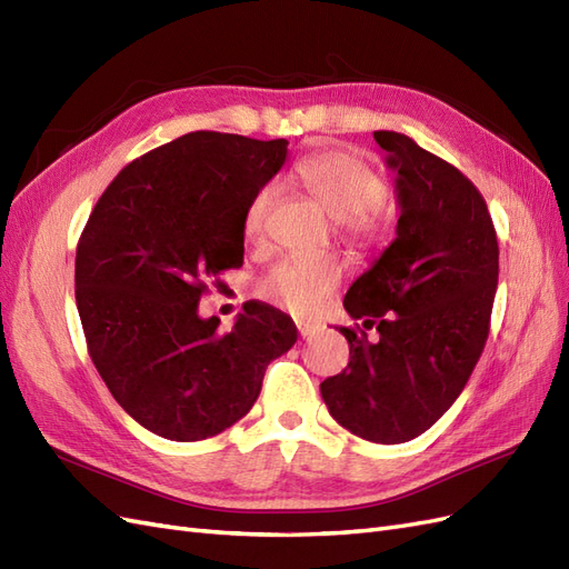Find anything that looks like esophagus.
Listing matches in <instances>:
<instances>
[{"label":"esophagus","instance_id":"obj_1","mask_svg":"<svg viewBox=\"0 0 569 569\" xmlns=\"http://www.w3.org/2000/svg\"><path fill=\"white\" fill-rule=\"evenodd\" d=\"M298 331L302 338H310L319 331V323L317 321H307V319H298Z\"/></svg>","mask_w":569,"mask_h":569}]
</instances>
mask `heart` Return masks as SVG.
<instances>
[{"instance_id":"obj_1","label":"heart","mask_w":569,"mask_h":569,"mask_svg":"<svg viewBox=\"0 0 569 569\" xmlns=\"http://www.w3.org/2000/svg\"><path fill=\"white\" fill-rule=\"evenodd\" d=\"M296 176L331 219L346 223L352 238L371 240L381 231L383 217L379 202L386 194V183L365 157L346 148L315 152L300 161ZM271 200V186L259 188L250 198L242 214V233L248 240H257L264 233ZM338 281L340 267L336 262L290 254L262 276L257 293L283 310L307 315L331 296Z\"/></svg>"}]
</instances>
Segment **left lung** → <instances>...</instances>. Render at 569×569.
I'll list each match as a JSON object with an SVG mask.
<instances>
[{
    "label": "left lung",
    "instance_id": "1",
    "mask_svg": "<svg viewBox=\"0 0 569 569\" xmlns=\"http://www.w3.org/2000/svg\"><path fill=\"white\" fill-rule=\"evenodd\" d=\"M396 171V240L343 300L350 362L321 381L331 417L371 443H405L458 400L489 338L498 240L481 192L441 157L377 131Z\"/></svg>",
    "mask_w": 569,
    "mask_h": 569
}]
</instances>
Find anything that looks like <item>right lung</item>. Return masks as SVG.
I'll return each instance as SVG.
<instances>
[{
	"label": "right lung",
	"mask_w": 569,
	"mask_h": 569,
	"mask_svg": "<svg viewBox=\"0 0 569 569\" xmlns=\"http://www.w3.org/2000/svg\"><path fill=\"white\" fill-rule=\"evenodd\" d=\"M288 140L194 131L123 167L76 250V305L113 400L169 441H202L246 417L293 319L248 302L231 331L202 319L207 281L242 267V214L279 173ZM219 283V281H217Z\"/></svg>",
	"instance_id": "add662e5"
}]
</instances>
